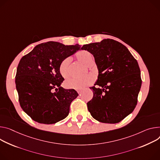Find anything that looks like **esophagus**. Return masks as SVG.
Returning a JSON list of instances; mask_svg holds the SVG:
<instances>
[{
    "label": "esophagus",
    "mask_w": 160,
    "mask_h": 160,
    "mask_svg": "<svg viewBox=\"0 0 160 160\" xmlns=\"http://www.w3.org/2000/svg\"><path fill=\"white\" fill-rule=\"evenodd\" d=\"M77 92H78V94H81V92H82V90H78V91H77Z\"/></svg>",
    "instance_id": "esophagus-1"
}]
</instances>
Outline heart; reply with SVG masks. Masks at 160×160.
Listing matches in <instances>:
<instances>
[{
  "instance_id": "1",
  "label": "heart",
  "mask_w": 160,
  "mask_h": 160,
  "mask_svg": "<svg viewBox=\"0 0 160 160\" xmlns=\"http://www.w3.org/2000/svg\"><path fill=\"white\" fill-rule=\"evenodd\" d=\"M76 57L78 61L82 64L90 66L94 61L93 55L88 50H81L77 53ZM69 63L70 59L66 58L59 64V70L61 76L67 78L70 75L69 72ZM95 78L92 75H88L82 78H71L65 82V86L68 89H73L76 90H80L85 87L91 85L94 81Z\"/></svg>"
}]
</instances>
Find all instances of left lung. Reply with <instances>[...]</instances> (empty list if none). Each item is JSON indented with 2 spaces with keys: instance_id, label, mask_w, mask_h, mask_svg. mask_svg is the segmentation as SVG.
Returning a JSON list of instances; mask_svg holds the SVG:
<instances>
[{
  "instance_id": "1",
  "label": "left lung",
  "mask_w": 160,
  "mask_h": 160,
  "mask_svg": "<svg viewBox=\"0 0 160 160\" xmlns=\"http://www.w3.org/2000/svg\"><path fill=\"white\" fill-rule=\"evenodd\" d=\"M98 69V80L90 89L93 98L87 103L92 118L103 123H118L132 113L142 85L137 60L122 43L110 39L84 45Z\"/></svg>"
}]
</instances>
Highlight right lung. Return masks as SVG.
<instances>
[{
	"label": "right lung",
	"mask_w": 160,
	"mask_h": 160,
	"mask_svg": "<svg viewBox=\"0 0 160 160\" xmlns=\"http://www.w3.org/2000/svg\"><path fill=\"white\" fill-rule=\"evenodd\" d=\"M80 48L78 45L49 41L36 46L20 61L15 77L19 102L34 121L54 124L68 115L71 103L78 94L61 86L64 79L59 66Z\"/></svg>",
	"instance_id": "right-lung-1"
}]
</instances>
